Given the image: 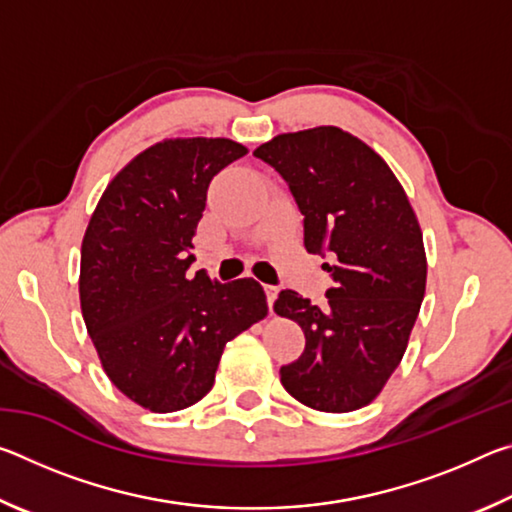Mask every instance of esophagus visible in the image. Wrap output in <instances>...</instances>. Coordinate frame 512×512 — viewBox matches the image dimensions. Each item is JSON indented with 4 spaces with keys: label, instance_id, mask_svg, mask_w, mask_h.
<instances>
[{
    "label": "esophagus",
    "instance_id": "esophagus-1",
    "mask_svg": "<svg viewBox=\"0 0 512 512\" xmlns=\"http://www.w3.org/2000/svg\"><path fill=\"white\" fill-rule=\"evenodd\" d=\"M264 291H266V302H268V309L273 311V302H275V298H277V287H271V284H266Z\"/></svg>",
    "mask_w": 512,
    "mask_h": 512
}]
</instances>
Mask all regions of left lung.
<instances>
[{
  "instance_id": "1",
  "label": "left lung",
  "mask_w": 512,
  "mask_h": 512,
  "mask_svg": "<svg viewBox=\"0 0 512 512\" xmlns=\"http://www.w3.org/2000/svg\"><path fill=\"white\" fill-rule=\"evenodd\" d=\"M253 153L289 183L305 214V248L334 257L323 309L289 289L275 300V314L305 332V352L280 368L282 386L316 411H357L400 366L420 314L427 255L418 216L386 160L339 126L275 135Z\"/></svg>"
}]
</instances>
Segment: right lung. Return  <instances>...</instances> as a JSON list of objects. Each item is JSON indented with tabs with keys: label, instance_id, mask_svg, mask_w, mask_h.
Here are the masks:
<instances>
[{
	"label": "right lung",
	"instance_id": "1",
	"mask_svg": "<svg viewBox=\"0 0 512 512\" xmlns=\"http://www.w3.org/2000/svg\"><path fill=\"white\" fill-rule=\"evenodd\" d=\"M228 137H171L110 180L81 246L79 296L108 379L153 413L212 391L225 343L268 314L253 277L221 284L194 262L210 180L246 155Z\"/></svg>",
	"mask_w": 512,
	"mask_h": 512
}]
</instances>
